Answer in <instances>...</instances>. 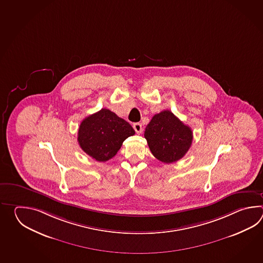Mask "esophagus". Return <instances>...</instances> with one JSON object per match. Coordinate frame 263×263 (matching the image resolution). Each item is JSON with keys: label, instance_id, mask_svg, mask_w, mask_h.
I'll return each mask as SVG.
<instances>
[{"label": "esophagus", "instance_id": "1", "mask_svg": "<svg viewBox=\"0 0 263 263\" xmlns=\"http://www.w3.org/2000/svg\"><path fill=\"white\" fill-rule=\"evenodd\" d=\"M134 129L135 132H136V134H140L142 132H143V127H142V124L141 123H134Z\"/></svg>", "mask_w": 263, "mask_h": 263}]
</instances>
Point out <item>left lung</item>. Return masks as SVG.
<instances>
[{
  "label": "left lung",
  "instance_id": "obj_1",
  "mask_svg": "<svg viewBox=\"0 0 263 263\" xmlns=\"http://www.w3.org/2000/svg\"><path fill=\"white\" fill-rule=\"evenodd\" d=\"M144 135L153 156L165 163L179 161L189 151L193 142L190 127L168 110L152 118Z\"/></svg>",
  "mask_w": 263,
  "mask_h": 263
}]
</instances>
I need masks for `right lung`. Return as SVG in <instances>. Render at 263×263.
<instances>
[{
  "instance_id": "add662e5",
  "label": "right lung",
  "mask_w": 263,
  "mask_h": 263,
  "mask_svg": "<svg viewBox=\"0 0 263 263\" xmlns=\"http://www.w3.org/2000/svg\"><path fill=\"white\" fill-rule=\"evenodd\" d=\"M134 134L126 120L103 108L82 121L78 142L87 155L98 162H106L118 153L124 141Z\"/></svg>"
}]
</instances>
